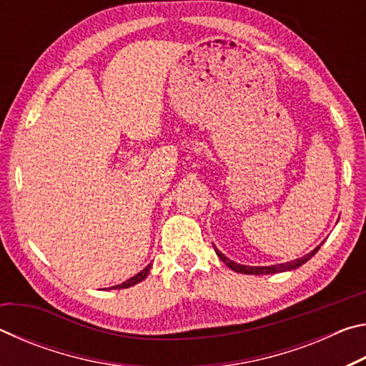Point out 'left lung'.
I'll return each instance as SVG.
<instances>
[{"instance_id":"left-lung-1","label":"left lung","mask_w":366,"mask_h":366,"mask_svg":"<svg viewBox=\"0 0 366 366\" xmlns=\"http://www.w3.org/2000/svg\"><path fill=\"white\" fill-rule=\"evenodd\" d=\"M323 245V242H321L317 249H313L310 253H307V255H303L300 258H295L292 259V262H286V263H281V264H269V266H245V264H240V263H235L232 262V259H229L224 253H221L218 249L214 247V252L216 255H218L222 262H224L229 268H231L232 271L235 272H240V274H255V276H262V274H276V272H284V271H292V269H297L299 266H302L303 263H307L310 258H312L315 253H317L320 250V247Z\"/></svg>"}]
</instances>
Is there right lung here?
I'll list each match as a JSON object with an SVG mask.
<instances>
[{"instance_id": "obj_1", "label": "right lung", "mask_w": 366, "mask_h": 366, "mask_svg": "<svg viewBox=\"0 0 366 366\" xmlns=\"http://www.w3.org/2000/svg\"><path fill=\"white\" fill-rule=\"evenodd\" d=\"M150 268H152V263L148 264L147 268L142 269L139 274H135L134 277H131V280H127L126 282H122V284H117V286H113V287H109V289H127V287L135 286V284H139V282H142V281L145 280V277L148 276V272H150Z\"/></svg>"}]
</instances>
